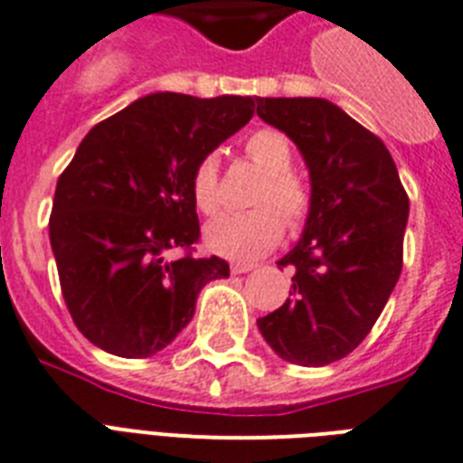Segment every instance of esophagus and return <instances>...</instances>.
I'll use <instances>...</instances> for the list:
<instances>
[{
  "label": "esophagus",
  "mask_w": 463,
  "mask_h": 463,
  "mask_svg": "<svg viewBox=\"0 0 463 463\" xmlns=\"http://www.w3.org/2000/svg\"><path fill=\"white\" fill-rule=\"evenodd\" d=\"M250 269H255L253 262H234V265H232V272H234V275H246Z\"/></svg>",
  "instance_id": "1"
}]
</instances>
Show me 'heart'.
Instances as JSON below:
<instances>
[{
	"label": "heart",
	"instance_id": "b5f03b06",
	"mask_svg": "<svg viewBox=\"0 0 463 463\" xmlns=\"http://www.w3.org/2000/svg\"><path fill=\"white\" fill-rule=\"evenodd\" d=\"M249 160L265 172V181L253 198L255 210L220 214L205 227V246L232 260H253L275 249L284 234V222L298 229L308 220L310 188L291 172L294 146L277 128H260L243 146ZM191 198L203 214L220 208V167L214 155H203L191 172Z\"/></svg>",
	"mask_w": 463,
	"mask_h": 463
}]
</instances>
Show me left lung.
<instances>
[{
  "mask_svg": "<svg viewBox=\"0 0 463 463\" xmlns=\"http://www.w3.org/2000/svg\"><path fill=\"white\" fill-rule=\"evenodd\" d=\"M258 117L301 150L310 213L294 249L284 306L258 317L277 356L335 364L356 349L383 313L402 272L409 195L383 140L323 98H258Z\"/></svg>",
  "mask_w": 463,
  "mask_h": 463,
  "instance_id": "obj_1",
  "label": "left lung"
}]
</instances>
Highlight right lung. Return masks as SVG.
<instances>
[{"instance_id":"right-lung-1","label":"right lung","mask_w":463,"mask_h":463,"mask_svg":"<svg viewBox=\"0 0 463 463\" xmlns=\"http://www.w3.org/2000/svg\"><path fill=\"white\" fill-rule=\"evenodd\" d=\"M255 99L153 92L99 121L59 176L50 217L66 308L88 342L121 358H147L174 342L222 258L191 250L201 224L191 172L243 128Z\"/></svg>"}]
</instances>
